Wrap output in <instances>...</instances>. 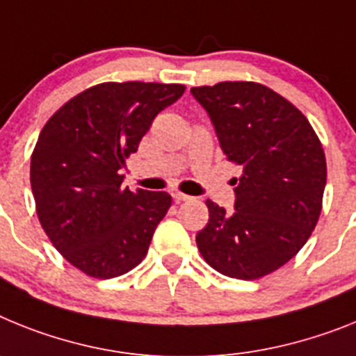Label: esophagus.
<instances>
[{
    "label": "esophagus",
    "instance_id": "esophagus-1",
    "mask_svg": "<svg viewBox=\"0 0 356 356\" xmlns=\"http://www.w3.org/2000/svg\"><path fill=\"white\" fill-rule=\"evenodd\" d=\"M172 197L175 199V202H182V200L190 199V197L184 195V193H181V191H174V193H172Z\"/></svg>",
    "mask_w": 356,
    "mask_h": 356
}]
</instances>
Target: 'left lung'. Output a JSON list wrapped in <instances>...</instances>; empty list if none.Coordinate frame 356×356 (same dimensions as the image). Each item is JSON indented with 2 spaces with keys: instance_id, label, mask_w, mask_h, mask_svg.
Listing matches in <instances>:
<instances>
[{
  "instance_id": "left-lung-1",
  "label": "left lung",
  "mask_w": 356,
  "mask_h": 356,
  "mask_svg": "<svg viewBox=\"0 0 356 356\" xmlns=\"http://www.w3.org/2000/svg\"><path fill=\"white\" fill-rule=\"evenodd\" d=\"M215 127L234 177V211L206 200L202 258L224 276L258 280L292 259L319 220L326 186L323 145L305 114L256 82L191 88Z\"/></svg>"
}]
</instances>
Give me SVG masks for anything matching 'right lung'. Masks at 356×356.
<instances>
[{"mask_svg":"<svg viewBox=\"0 0 356 356\" xmlns=\"http://www.w3.org/2000/svg\"><path fill=\"white\" fill-rule=\"evenodd\" d=\"M181 84L105 82L71 98L39 134L30 165L37 215L51 243L91 277L122 276L147 256L172 197L123 190L122 168Z\"/></svg>","mask_w":356,"mask_h":356,"instance_id":"right-lung-1","label":"right lung"}]
</instances>
